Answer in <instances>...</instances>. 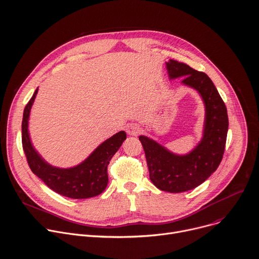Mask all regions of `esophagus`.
<instances>
[{"instance_id":"obj_1","label":"esophagus","mask_w":259,"mask_h":259,"mask_svg":"<svg viewBox=\"0 0 259 259\" xmlns=\"http://www.w3.org/2000/svg\"><path fill=\"white\" fill-rule=\"evenodd\" d=\"M141 128L138 124H130L126 126V133L131 136H137L138 134H140Z\"/></svg>"}]
</instances>
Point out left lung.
Returning a JSON list of instances; mask_svg holds the SVG:
<instances>
[{
  "label": "left lung",
  "mask_w": 259,
  "mask_h": 259,
  "mask_svg": "<svg viewBox=\"0 0 259 259\" xmlns=\"http://www.w3.org/2000/svg\"><path fill=\"white\" fill-rule=\"evenodd\" d=\"M169 79L184 77L182 84L195 90L205 105L203 138L186 154H176L156 141L140 136L151 182L160 190L178 193L205 182L220 164L228 130L227 110L214 83L203 72L169 60L165 63Z\"/></svg>",
  "instance_id": "obj_1"
}]
</instances>
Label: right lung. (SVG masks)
I'll return each mask as SVG.
<instances>
[{"label":"right lung","mask_w":259,"mask_h":259,"mask_svg":"<svg viewBox=\"0 0 259 259\" xmlns=\"http://www.w3.org/2000/svg\"><path fill=\"white\" fill-rule=\"evenodd\" d=\"M37 94L38 89L24 108L21 124L22 147L32 171L50 189L70 198H90L101 194L108 184V164L126 139L125 132H118L107 139L88 158L75 166H53L34 148L28 134V118Z\"/></svg>","instance_id":"right-lung-1"}]
</instances>
